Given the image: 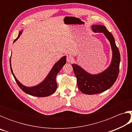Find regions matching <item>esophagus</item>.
Returning a JSON list of instances; mask_svg holds the SVG:
<instances>
[{
    "label": "esophagus",
    "instance_id": "esophagus-1",
    "mask_svg": "<svg viewBox=\"0 0 132 132\" xmlns=\"http://www.w3.org/2000/svg\"><path fill=\"white\" fill-rule=\"evenodd\" d=\"M73 60H74V59H73V57L71 56H67V61H68V62H69V63H71L73 61Z\"/></svg>",
    "mask_w": 132,
    "mask_h": 132
}]
</instances>
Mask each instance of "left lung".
Returning <instances> with one entry per match:
<instances>
[{"instance_id":"left-lung-1","label":"left lung","mask_w":132,"mask_h":132,"mask_svg":"<svg viewBox=\"0 0 132 132\" xmlns=\"http://www.w3.org/2000/svg\"><path fill=\"white\" fill-rule=\"evenodd\" d=\"M92 30L95 32L104 33L110 42L112 51V59L108 69L97 75H91L77 64H72L73 71L77 78L78 88L82 93L88 95L102 93L112 86L119 75L120 61L119 51L116 45L114 38L105 27L93 25Z\"/></svg>"}]
</instances>
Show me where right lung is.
Wrapping results in <instances>:
<instances>
[{
    "label": "right lung",
    "mask_w": 132,
    "mask_h": 132,
    "mask_svg": "<svg viewBox=\"0 0 132 132\" xmlns=\"http://www.w3.org/2000/svg\"><path fill=\"white\" fill-rule=\"evenodd\" d=\"M21 34L22 31H20L19 32V35H18V37L14 41V42L19 38ZM66 56H64L61 58V59H59V61H57L54 64V66H53V68L51 69L50 72L48 75L47 77L43 81L36 86L28 87L24 86L23 84H21L19 81V80L16 79V77H15V76L13 73L12 69L11 68V63L10 59L11 71H12L13 77H14L15 81L17 83L18 86H19V87L24 93L28 94L29 95L39 97H47V96L52 94L55 92L57 89V83L56 81V77L57 73L59 72V71L63 68V66L66 64Z\"/></svg>",
    "instance_id": "right-lung-1"
}]
</instances>
